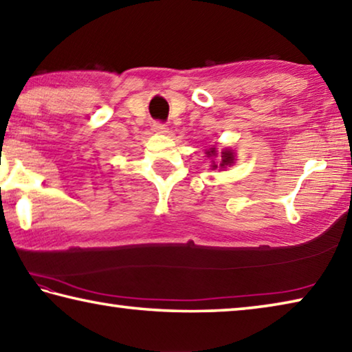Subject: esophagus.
<instances>
[{
  "label": "esophagus",
  "instance_id": "1",
  "mask_svg": "<svg viewBox=\"0 0 352 352\" xmlns=\"http://www.w3.org/2000/svg\"><path fill=\"white\" fill-rule=\"evenodd\" d=\"M153 130H155V132H158V133H168L169 129L163 122H153Z\"/></svg>",
  "mask_w": 352,
  "mask_h": 352
}]
</instances>
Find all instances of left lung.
<instances>
[{
  "instance_id": "8db88e82",
  "label": "left lung",
  "mask_w": 352,
  "mask_h": 352,
  "mask_svg": "<svg viewBox=\"0 0 352 352\" xmlns=\"http://www.w3.org/2000/svg\"><path fill=\"white\" fill-rule=\"evenodd\" d=\"M206 155L208 157H216L217 152H216V147H211L210 151H206ZM234 163V152L230 151V148H225V151H222V153H220V169H225L226 166H231ZM217 164L212 162V169H216Z\"/></svg>"
}]
</instances>
